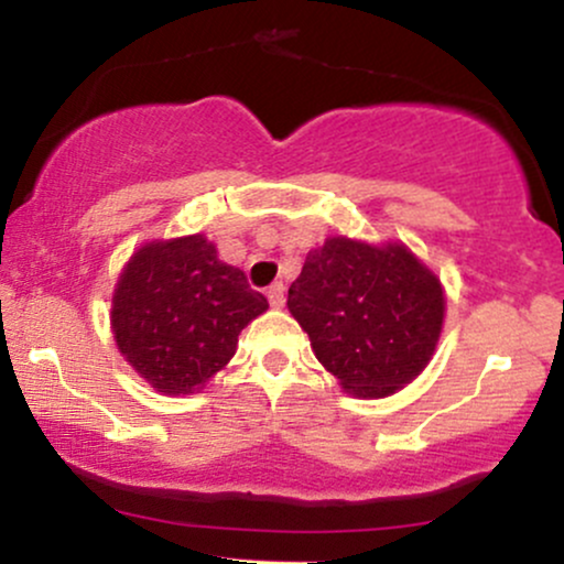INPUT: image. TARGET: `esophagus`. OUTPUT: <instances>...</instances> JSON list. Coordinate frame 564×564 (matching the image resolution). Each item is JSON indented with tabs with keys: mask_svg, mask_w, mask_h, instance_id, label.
<instances>
[{
	"mask_svg": "<svg viewBox=\"0 0 564 564\" xmlns=\"http://www.w3.org/2000/svg\"><path fill=\"white\" fill-rule=\"evenodd\" d=\"M268 300L273 307H283V302H286V294H283V283H273V286L268 289Z\"/></svg>",
	"mask_w": 564,
	"mask_h": 564,
	"instance_id": "esophagus-1",
	"label": "esophagus"
}]
</instances>
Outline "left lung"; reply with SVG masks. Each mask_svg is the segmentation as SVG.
Returning <instances> with one entry per match:
<instances>
[{"mask_svg": "<svg viewBox=\"0 0 564 564\" xmlns=\"http://www.w3.org/2000/svg\"><path fill=\"white\" fill-rule=\"evenodd\" d=\"M286 304L315 358L358 398L411 384L435 352L445 315L437 275L403 243L345 236L310 251Z\"/></svg>", "mask_w": 564, "mask_h": 564, "instance_id": "8db88e82", "label": "left lung"}]
</instances>
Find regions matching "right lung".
Returning <instances> with one entry per match:
<instances>
[{
	"instance_id": "add662e5",
	"label": "right lung",
	"mask_w": 564,
	"mask_h": 564,
	"mask_svg": "<svg viewBox=\"0 0 564 564\" xmlns=\"http://www.w3.org/2000/svg\"><path fill=\"white\" fill-rule=\"evenodd\" d=\"M268 310L243 270L204 236L140 246L113 291L111 326L127 364L159 392L187 394L236 355L238 334Z\"/></svg>"
}]
</instances>
